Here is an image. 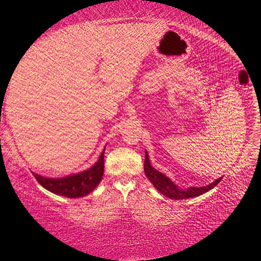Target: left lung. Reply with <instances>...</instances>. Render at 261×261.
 <instances>
[{
	"mask_svg": "<svg viewBox=\"0 0 261 261\" xmlns=\"http://www.w3.org/2000/svg\"><path fill=\"white\" fill-rule=\"evenodd\" d=\"M145 174L146 176L150 179V181L153 184V186L159 191L162 195L165 197H169L171 199H186V198H192V197H197L200 196L204 193L209 192L210 189H212L215 186H217L220 180L222 179V177H219L216 179L213 183L207 185V186H202V187H189L186 189H181L177 187L173 181L162 174L161 172L156 171L151 167V164L149 162V158H148V152L146 151V156H145Z\"/></svg>",
	"mask_w": 261,
	"mask_h": 261,
	"instance_id": "8db88e82",
	"label": "left lung"
}]
</instances>
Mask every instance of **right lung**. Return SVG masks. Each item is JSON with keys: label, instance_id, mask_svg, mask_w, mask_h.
Here are the masks:
<instances>
[{"label": "right lung", "instance_id": "obj_1", "mask_svg": "<svg viewBox=\"0 0 261 261\" xmlns=\"http://www.w3.org/2000/svg\"><path fill=\"white\" fill-rule=\"evenodd\" d=\"M106 150V148H105ZM105 150L96 164L88 170L62 178L43 177L33 173L38 183L53 194L62 195L67 198H78L92 192L98 186L105 172Z\"/></svg>", "mask_w": 261, "mask_h": 261}]
</instances>
